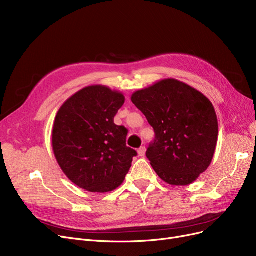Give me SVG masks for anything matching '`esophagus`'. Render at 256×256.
<instances>
[{"label":"esophagus","mask_w":256,"mask_h":256,"mask_svg":"<svg viewBox=\"0 0 256 256\" xmlns=\"http://www.w3.org/2000/svg\"><path fill=\"white\" fill-rule=\"evenodd\" d=\"M145 152H146V147H145V146H141L140 148L138 150V154H139V156H145Z\"/></svg>","instance_id":"obj_1"}]
</instances>
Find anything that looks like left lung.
<instances>
[{
	"instance_id": "1",
	"label": "left lung",
	"mask_w": 256,
	"mask_h": 256,
	"mask_svg": "<svg viewBox=\"0 0 256 256\" xmlns=\"http://www.w3.org/2000/svg\"><path fill=\"white\" fill-rule=\"evenodd\" d=\"M130 100L154 130L146 156L160 178L171 186L195 182L210 165L218 141L210 100L176 78L160 80Z\"/></svg>"
}]
</instances>
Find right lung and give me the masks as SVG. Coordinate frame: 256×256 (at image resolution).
<instances>
[{"mask_svg":"<svg viewBox=\"0 0 256 256\" xmlns=\"http://www.w3.org/2000/svg\"><path fill=\"white\" fill-rule=\"evenodd\" d=\"M124 100L122 93L106 86H88L67 100L56 115L54 154L65 176L82 189L115 190L137 156L126 146L128 130L114 124Z\"/></svg>","mask_w":256,"mask_h":256,"instance_id":"right-lung-1","label":"right lung"}]
</instances>
